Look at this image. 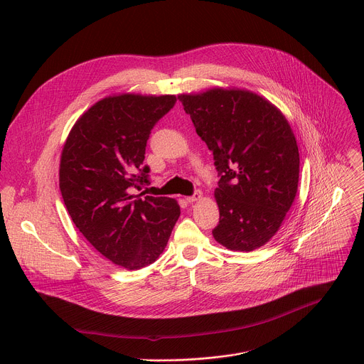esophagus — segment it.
<instances>
[{
    "instance_id": "1",
    "label": "esophagus",
    "mask_w": 364,
    "mask_h": 364,
    "mask_svg": "<svg viewBox=\"0 0 364 364\" xmlns=\"http://www.w3.org/2000/svg\"><path fill=\"white\" fill-rule=\"evenodd\" d=\"M201 197H203V193H201L200 190H197L193 196H188V197H187V201H188V203H194V201L200 200Z\"/></svg>"
}]
</instances>
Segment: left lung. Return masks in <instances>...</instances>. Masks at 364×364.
<instances>
[{
	"instance_id": "1",
	"label": "left lung",
	"mask_w": 364,
	"mask_h": 364,
	"mask_svg": "<svg viewBox=\"0 0 364 364\" xmlns=\"http://www.w3.org/2000/svg\"><path fill=\"white\" fill-rule=\"evenodd\" d=\"M178 100L220 176L213 237L230 250L264 246L298 190L299 152L289 122L268 99L237 87L183 93Z\"/></svg>"
}]
</instances>
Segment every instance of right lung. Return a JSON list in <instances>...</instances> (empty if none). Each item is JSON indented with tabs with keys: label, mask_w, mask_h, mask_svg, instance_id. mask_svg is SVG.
<instances>
[{
	"label": "right lung",
	"mask_w": 364,
	"mask_h": 364,
	"mask_svg": "<svg viewBox=\"0 0 364 364\" xmlns=\"http://www.w3.org/2000/svg\"><path fill=\"white\" fill-rule=\"evenodd\" d=\"M176 100L103 97L76 121L62 149L59 186L73 223L99 253L129 271L157 261L180 218L174 198L132 194L149 183L146 141Z\"/></svg>",
	"instance_id": "obj_1"
}]
</instances>
